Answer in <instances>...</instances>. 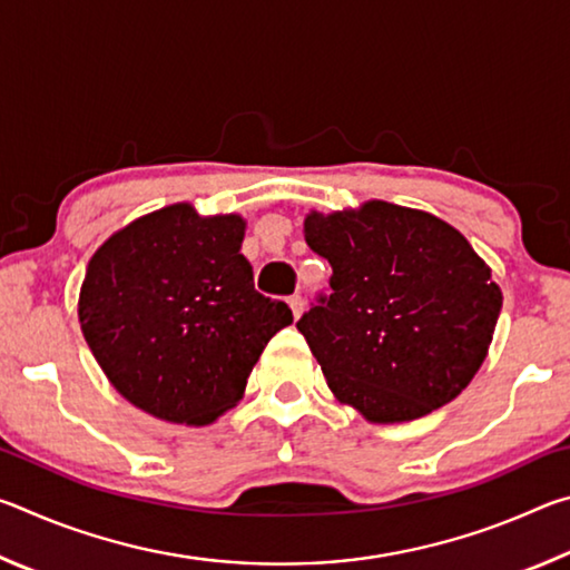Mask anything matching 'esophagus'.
<instances>
[{
  "mask_svg": "<svg viewBox=\"0 0 570 570\" xmlns=\"http://www.w3.org/2000/svg\"><path fill=\"white\" fill-rule=\"evenodd\" d=\"M288 306H292V312H294V316L298 320V316H302V312H304V296L302 294L288 296Z\"/></svg>",
  "mask_w": 570,
  "mask_h": 570,
  "instance_id": "obj_1",
  "label": "esophagus"
}]
</instances>
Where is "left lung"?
I'll use <instances>...</instances> for the list:
<instances>
[{
    "instance_id": "left-lung-1",
    "label": "left lung",
    "mask_w": 570,
    "mask_h": 570,
    "mask_svg": "<svg viewBox=\"0 0 570 570\" xmlns=\"http://www.w3.org/2000/svg\"><path fill=\"white\" fill-rule=\"evenodd\" d=\"M304 238L332 276L296 330L336 400L370 422H407L468 387L503 294L460 230L370 200L346 214L306 216Z\"/></svg>"
}]
</instances>
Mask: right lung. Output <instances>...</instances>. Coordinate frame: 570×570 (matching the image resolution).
Masks as SVG:
<instances>
[{"label":"right lung","instance_id":"1","mask_svg":"<svg viewBox=\"0 0 570 570\" xmlns=\"http://www.w3.org/2000/svg\"><path fill=\"white\" fill-rule=\"evenodd\" d=\"M244 220L178 204L95 250L80 326L112 387L153 417L208 424L240 400L292 308L254 288Z\"/></svg>","mask_w":570,"mask_h":570}]
</instances>
